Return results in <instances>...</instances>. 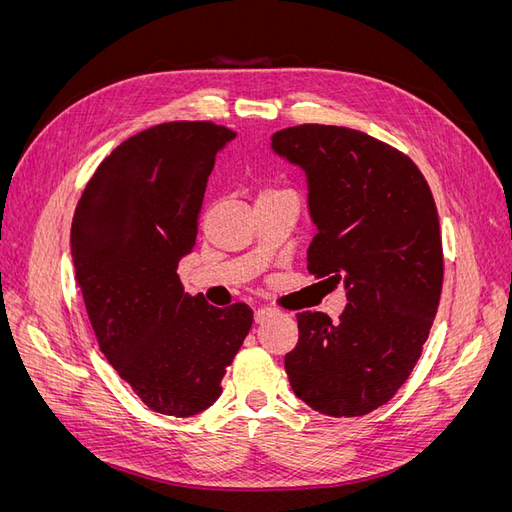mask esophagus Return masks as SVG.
Listing matches in <instances>:
<instances>
[{"label": "esophagus", "instance_id": "obj_1", "mask_svg": "<svg viewBox=\"0 0 512 512\" xmlns=\"http://www.w3.org/2000/svg\"><path fill=\"white\" fill-rule=\"evenodd\" d=\"M277 312L273 307H258L256 312H254V320H256V324H262L265 320H269L271 316H275Z\"/></svg>", "mask_w": 512, "mask_h": 512}]
</instances>
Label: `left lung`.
Instances as JSON below:
<instances>
[{
	"mask_svg": "<svg viewBox=\"0 0 512 512\" xmlns=\"http://www.w3.org/2000/svg\"><path fill=\"white\" fill-rule=\"evenodd\" d=\"M277 156L307 175L318 228L307 271L346 288L339 322L301 312L284 365L294 395L327 416L384 406L421 359L440 303L438 209L418 166L359 130L303 123L275 132Z\"/></svg>",
	"mask_w": 512,
	"mask_h": 512,
	"instance_id": "1",
	"label": "left lung"
}]
</instances>
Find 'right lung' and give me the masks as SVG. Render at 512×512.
<instances>
[{
  "label": "right lung",
  "mask_w": 512,
  "mask_h": 512,
  "mask_svg": "<svg viewBox=\"0 0 512 512\" xmlns=\"http://www.w3.org/2000/svg\"><path fill=\"white\" fill-rule=\"evenodd\" d=\"M235 132L211 121H168L123 141L76 205L70 247L76 284L102 354L143 404L188 418L222 395L254 314L183 292L207 179Z\"/></svg>",
  "instance_id": "right-lung-1"
}]
</instances>
